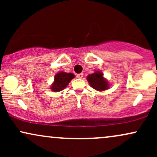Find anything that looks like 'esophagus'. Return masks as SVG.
<instances>
[{"label":"esophagus","mask_w":157,"mask_h":157,"mask_svg":"<svg viewBox=\"0 0 157 157\" xmlns=\"http://www.w3.org/2000/svg\"><path fill=\"white\" fill-rule=\"evenodd\" d=\"M82 77H83V74L82 73H80V74H78V75H77V78H82Z\"/></svg>","instance_id":"1"}]
</instances>
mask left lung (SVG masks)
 Returning a JSON list of instances; mask_svg holds the SVG:
<instances>
[{
    "instance_id": "obj_1",
    "label": "left lung",
    "mask_w": 157,
    "mask_h": 157,
    "mask_svg": "<svg viewBox=\"0 0 157 157\" xmlns=\"http://www.w3.org/2000/svg\"><path fill=\"white\" fill-rule=\"evenodd\" d=\"M90 86L97 91H105L109 89V82L103 77V74L100 71H95L87 77Z\"/></svg>"
}]
</instances>
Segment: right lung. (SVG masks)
Wrapping results in <instances>:
<instances>
[{"instance_id":"add662e5","label":"right lung","mask_w":157,"mask_h":157,"mask_svg":"<svg viewBox=\"0 0 157 157\" xmlns=\"http://www.w3.org/2000/svg\"><path fill=\"white\" fill-rule=\"evenodd\" d=\"M73 78H75V75L72 73H66L63 71L57 73L55 76V80L51 87L52 91L56 92L63 91Z\"/></svg>"}]
</instances>
